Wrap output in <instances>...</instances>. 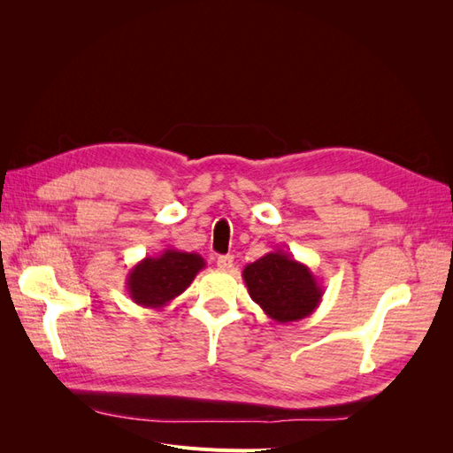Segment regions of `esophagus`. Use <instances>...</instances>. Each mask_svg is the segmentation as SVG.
I'll list each match as a JSON object with an SVG mask.
<instances>
[{"instance_id": "1", "label": "esophagus", "mask_w": 453, "mask_h": 453, "mask_svg": "<svg viewBox=\"0 0 453 453\" xmlns=\"http://www.w3.org/2000/svg\"><path fill=\"white\" fill-rule=\"evenodd\" d=\"M232 265H234V257H232V255L217 257V268L219 270H230Z\"/></svg>"}]
</instances>
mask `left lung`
Returning <instances> with one entry per match:
<instances>
[{
  "instance_id": "8db88e82",
  "label": "left lung",
  "mask_w": 453,
  "mask_h": 453,
  "mask_svg": "<svg viewBox=\"0 0 453 453\" xmlns=\"http://www.w3.org/2000/svg\"><path fill=\"white\" fill-rule=\"evenodd\" d=\"M242 276L253 303L278 323L304 319L321 303L323 287L313 272L283 250L260 257Z\"/></svg>"
}]
</instances>
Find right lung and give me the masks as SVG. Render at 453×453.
Instances as JSON below:
<instances>
[{
  "label": "right lung",
  "instance_id": "add662e5",
  "mask_svg": "<svg viewBox=\"0 0 453 453\" xmlns=\"http://www.w3.org/2000/svg\"><path fill=\"white\" fill-rule=\"evenodd\" d=\"M202 268L205 260L198 253L164 250L158 257H145L130 270L127 291L138 306H168L193 283Z\"/></svg>",
  "mask_w": 453,
  "mask_h": 453
}]
</instances>
